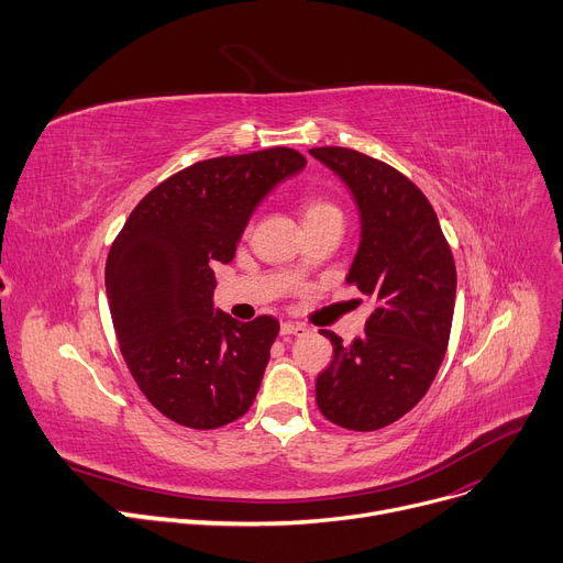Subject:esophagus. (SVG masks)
Returning a JSON list of instances; mask_svg holds the SVG:
<instances>
[{"label": "esophagus", "instance_id": "obj_1", "mask_svg": "<svg viewBox=\"0 0 563 563\" xmlns=\"http://www.w3.org/2000/svg\"><path fill=\"white\" fill-rule=\"evenodd\" d=\"M306 328L301 323H291V321H283L280 323V334H303Z\"/></svg>", "mask_w": 563, "mask_h": 563}]
</instances>
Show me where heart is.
Instances as JSON below:
<instances>
[{"instance_id": "obj_1", "label": "heart", "mask_w": 563, "mask_h": 563, "mask_svg": "<svg viewBox=\"0 0 563 563\" xmlns=\"http://www.w3.org/2000/svg\"><path fill=\"white\" fill-rule=\"evenodd\" d=\"M325 214H340V208H336L334 203L325 201V199H319V197H310L306 199L303 203V217L306 221L308 219H314V217H325ZM342 217V214H340Z\"/></svg>"}]
</instances>
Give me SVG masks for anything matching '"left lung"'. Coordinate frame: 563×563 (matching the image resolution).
I'll list each match as a JSON object with an SVG mask.
<instances>
[{"label": "left lung", "mask_w": 563, "mask_h": 563, "mask_svg": "<svg viewBox=\"0 0 563 563\" xmlns=\"http://www.w3.org/2000/svg\"><path fill=\"white\" fill-rule=\"evenodd\" d=\"M310 154L340 176L357 203L362 240L346 276L376 310L364 334L332 344V362L317 378V405L334 426L380 430L415 407L443 362L455 312L457 272L426 195L391 165L346 146Z\"/></svg>", "instance_id": "1"}]
</instances>
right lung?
<instances>
[{
    "mask_svg": "<svg viewBox=\"0 0 563 563\" xmlns=\"http://www.w3.org/2000/svg\"><path fill=\"white\" fill-rule=\"evenodd\" d=\"M303 167L287 146L195 163L156 185L110 246L120 351L146 400L178 426L214 430L255 400L280 325L214 312L212 267L235 257L255 206Z\"/></svg>",
    "mask_w": 563,
    "mask_h": 563,
    "instance_id": "right-lung-1",
    "label": "right lung"
}]
</instances>
